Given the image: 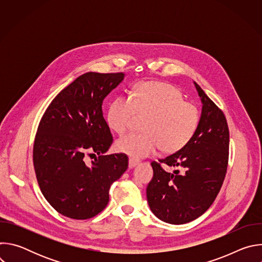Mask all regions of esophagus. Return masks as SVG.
<instances>
[{
    "instance_id": "34e87169",
    "label": "esophagus",
    "mask_w": 262,
    "mask_h": 262,
    "mask_svg": "<svg viewBox=\"0 0 262 262\" xmlns=\"http://www.w3.org/2000/svg\"><path fill=\"white\" fill-rule=\"evenodd\" d=\"M138 164H139V161H137V160H135V159H129V161H128V167H129V168H134V167H136Z\"/></svg>"
}]
</instances>
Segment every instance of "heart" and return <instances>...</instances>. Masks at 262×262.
Masks as SVG:
<instances>
[{"label": "heart", "instance_id": "b5f03b06", "mask_svg": "<svg viewBox=\"0 0 262 262\" xmlns=\"http://www.w3.org/2000/svg\"><path fill=\"white\" fill-rule=\"evenodd\" d=\"M137 116L146 117L143 134H130L116 142L119 152L145 158L161 148L174 154L195 137L201 121L199 107L184 100L183 93L173 85L162 82H141L130 95H119L111 102L107 124L119 135L125 134Z\"/></svg>", "mask_w": 262, "mask_h": 262}]
</instances>
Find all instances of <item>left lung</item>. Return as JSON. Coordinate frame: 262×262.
Wrapping results in <instances>:
<instances>
[{
	"label": "left lung",
	"mask_w": 262,
	"mask_h": 262,
	"mask_svg": "<svg viewBox=\"0 0 262 262\" xmlns=\"http://www.w3.org/2000/svg\"><path fill=\"white\" fill-rule=\"evenodd\" d=\"M195 86L203 104L199 128L181 150L151 163L154 177L146 189L151 211L160 220L175 225L199 217L210 207L228 167L226 117L196 82ZM163 164L178 170L169 173Z\"/></svg>",
	"instance_id": "left-lung-1"
}]
</instances>
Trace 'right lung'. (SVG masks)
Wrapping results in <instances>:
<instances>
[{"instance_id": "add662e5", "label": "right lung", "mask_w": 262, "mask_h": 262, "mask_svg": "<svg viewBox=\"0 0 262 262\" xmlns=\"http://www.w3.org/2000/svg\"><path fill=\"white\" fill-rule=\"evenodd\" d=\"M123 79V72L82 74L52 100L37 128V181L48 202L67 217L87 220L102 211L112 183L127 169L126 155L104 156L113 137L102 115L104 97ZM86 155L95 161L87 162Z\"/></svg>"}]
</instances>
